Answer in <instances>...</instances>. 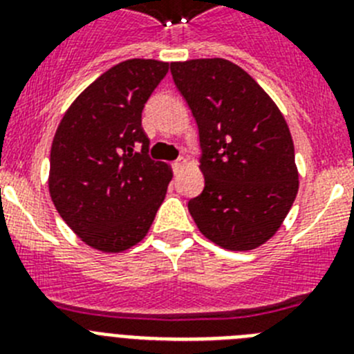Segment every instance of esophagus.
<instances>
[{
  "label": "esophagus",
  "mask_w": 354,
  "mask_h": 354,
  "mask_svg": "<svg viewBox=\"0 0 354 354\" xmlns=\"http://www.w3.org/2000/svg\"><path fill=\"white\" fill-rule=\"evenodd\" d=\"M184 167H186V161H184V159H177V161L171 162V168H174L175 174H177V171L183 170Z\"/></svg>",
  "instance_id": "1"
}]
</instances>
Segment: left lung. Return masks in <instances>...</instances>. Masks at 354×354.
<instances>
[{
  "label": "left lung",
  "instance_id": "obj_1",
  "mask_svg": "<svg viewBox=\"0 0 354 354\" xmlns=\"http://www.w3.org/2000/svg\"><path fill=\"white\" fill-rule=\"evenodd\" d=\"M171 76L196 120L204 192L187 209L214 245L255 250L277 234L298 195L289 126L274 101L223 58L171 62Z\"/></svg>",
  "mask_w": 354,
  "mask_h": 354
}]
</instances>
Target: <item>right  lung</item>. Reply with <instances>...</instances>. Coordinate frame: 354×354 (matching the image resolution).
I'll return each instance as SVG.
<instances>
[{
	"mask_svg": "<svg viewBox=\"0 0 354 354\" xmlns=\"http://www.w3.org/2000/svg\"><path fill=\"white\" fill-rule=\"evenodd\" d=\"M168 67L143 58L111 67L68 106L53 138V204L84 245L102 253L138 245L167 195L174 174L147 154L142 111Z\"/></svg>",
	"mask_w": 354,
	"mask_h": 354,
	"instance_id": "right-lung-1",
	"label": "right lung"
}]
</instances>
